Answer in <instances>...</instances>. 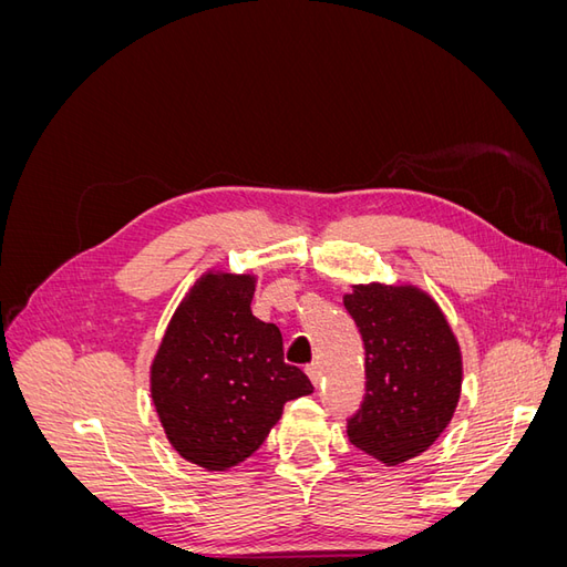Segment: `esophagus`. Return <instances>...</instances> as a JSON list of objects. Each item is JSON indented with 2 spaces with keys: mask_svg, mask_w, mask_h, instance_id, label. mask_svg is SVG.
<instances>
[{
  "mask_svg": "<svg viewBox=\"0 0 567 567\" xmlns=\"http://www.w3.org/2000/svg\"><path fill=\"white\" fill-rule=\"evenodd\" d=\"M307 371V375H310V381H312V385H319L321 383V367L317 364V362H312L310 367L305 369Z\"/></svg>",
  "mask_w": 567,
  "mask_h": 567,
  "instance_id": "34e87169",
  "label": "esophagus"
}]
</instances>
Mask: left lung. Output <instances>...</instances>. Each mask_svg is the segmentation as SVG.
<instances>
[{"mask_svg": "<svg viewBox=\"0 0 567 567\" xmlns=\"http://www.w3.org/2000/svg\"><path fill=\"white\" fill-rule=\"evenodd\" d=\"M364 340L367 392L348 421L357 450L398 466L450 425L461 394V350L437 302L416 286L359 284L342 298Z\"/></svg>", "mask_w": 567, "mask_h": 567, "instance_id": "obj_1", "label": "left lung"}]
</instances>
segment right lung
I'll use <instances>...</instances> for the list:
<instances>
[{
  "label": "right lung",
  "mask_w": 567,
  "mask_h": 567,
  "mask_svg": "<svg viewBox=\"0 0 567 567\" xmlns=\"http://www.w3.org/2000/svg\"><path fill=\"white\" fill-rule=\"evenodd\" d=\"M252 274L208 271L184 296L151 364V398L175 452L227 471L260 450L310 379L284 362L281 331L250 310Z\"/></svg>",
  "instance_id": "1"
}]
</instances>
